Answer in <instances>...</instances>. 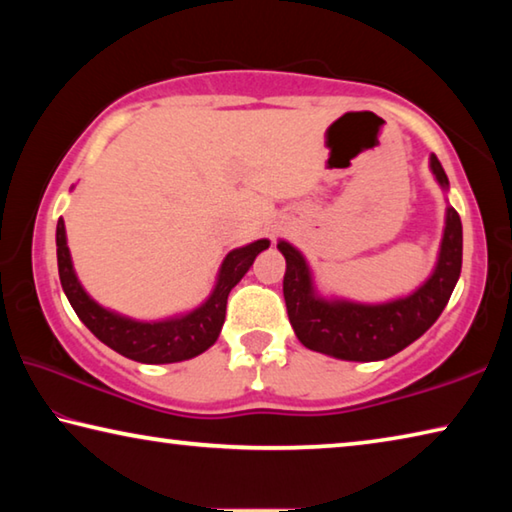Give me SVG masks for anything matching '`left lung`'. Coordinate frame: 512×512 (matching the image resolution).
Returning a JSON list of instances; mask_svg holds the SVG:
<instances>
[{
    "mask_svg": "<svg viewBox=\"0 0 512 512\" xmlns=\"http://www.w3.org/2000/svg\"><path fill=\"white\" fill-rule=\"evenodd\" d=\"M438 185L449 189L447 173L436 155L429 158ZM287 259L284 300L293 332L305 348L343 361H381L411 345L443 314L461 275L463 225L454 207H447L438 262L429 280L411 296L381 305L320 298L307 259L289 241H277Z\"/></svg>",
    "mask_w": 512,
    "mask_h": 512,
    "instance_id": "obj_1",
    "label": "left lung"
}]
</instances>
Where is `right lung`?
I'll use <instances>...</instances> for the list:
<instances>
[{"label":"right lung","mask_w":512,"mask_h":512,"mask_svg":"<svg viewBox=\"0 0 512 512\" xmlns=\"http://www.w3.org/2000/svg\"><path fill=\"white\" fill-rule=\"evenodd\" d=\"M268 246H271L268 239H257L244 248L230 250L219 268L210 298L201 307L176 318L142 323V320L119 316L115 311L101 307L85 293L74 273L72 255L67 248L65 221L58 219L56 225L58 275L69 305L101 343L124 354L126 359L140 363H176L198 357L207 348H212L221 334L230 291L248 273L255 257Z\"/></svg>","instance_id":"right-lung-1"}]
</instances>
